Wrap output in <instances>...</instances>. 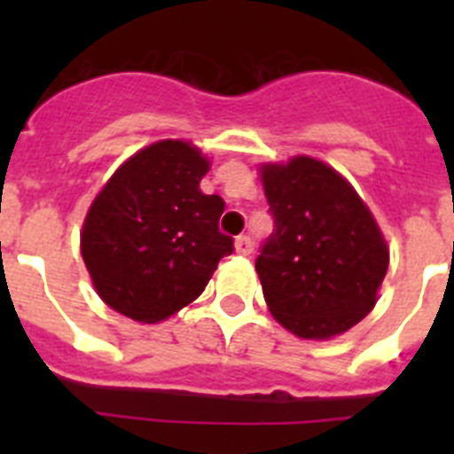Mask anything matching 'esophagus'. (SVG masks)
<instances>
[{"instance_id":"34e87169","label":"esophagus","mask_w":454,"mask_h":454,"mask_svg":"<svg viewBox=\"0 0 454 454\" xmlns=\"http://www.w3.org/2000/svg\"><path fill=\"white\" fill-rule=\"evenodd\" d=\"M234 247L240 256H247V254H252V250H254V243H252L250 236H239L234 243Z\"/></svg>"}]
</instances>
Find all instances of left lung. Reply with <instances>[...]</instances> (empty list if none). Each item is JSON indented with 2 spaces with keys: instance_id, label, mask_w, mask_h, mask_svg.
<instances>
[{
  "instance_id": "8db88e82",
  "label": "left lung",
  "mask_w": 454,
  "mask_h": 454,
  "mask_svg": "<svg viewBox=\"0 0 454 454\" xmlns=\"http://www.w3.org/2000/svg\"><path fill=\"white\" fill-rule=\"evenodd\" d=\"M275 230L256 256L263 298L300 339H332L371 314L388 247L355 188L311 156L262 166Z\"/></svg>"
}]
</instances>
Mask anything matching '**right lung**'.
Returning a JSON list of instances; mask_svg holds the SVG:
<instances>
[{
	"instance_id": "obj_1",
	"label": "right lung",
	"mask_w": 454,
	"mask_h": 454,
	"mask_svg": "<svg viewBox=\"0 0 454 454\" xmlns=\"http://www.w3.org/2000/svg\"><path fill=\"white\" fill-rule=\"evenodd\" d=\"M207 156L184 140L136 152L92 200L82 256L99 298L138 323L191 304L234 240L218 230L220 195H204Z\"/></svg>"
}]
</instances>
